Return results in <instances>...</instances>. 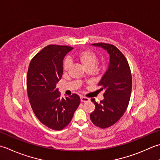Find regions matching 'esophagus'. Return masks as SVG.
<instances>
[{"label": "esophagus", "mask_w": 160, "mask_h": 160, "mask_svg": "<svg viewBox=\"0 0 160 160\" xmlns=\"http://www.w3.org/2000/svg\"><path fill=\"white\" fill-rule=\"evenodd\" d=\"M90 99L88 98H87V97H81V102H89Z\"/></svg>", "instance_id": "34e87169"}]
</instances>
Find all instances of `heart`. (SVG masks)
<instances>
[{"label": "heart", "instance_id": "1", "mask_svg": "<svg viewBox=\"0 0 160 160\" xmlns=\"http://www.w3.org/2000/svg\"><path fill=\"white\" fill-rule=\"evenodd\" d=\"M74 58L77 61L79 62L86 70L93 69L97 61V54L90 50H81L74 54ZM70 66V61L68 59L65 60L63 62V70L65 71L68 70Z\"/></svg>", "mask_w": 160, "mask_h": 160}]
</instances>
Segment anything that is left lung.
<instances>
[{
  "label": "left lung",
  "mask_w": 160,
  "mask_h": 160,
  "mask_svg": "<svg viewBox=\"0 0 160 160\" xmlns=\"http://www.w3.org/2000/svg\"><path fill=\"white\" fill-rule=\"evenodd\" d=\"M106 50L110 55L108 68L98 86L105 90L104 99L98 103L91 101L95 110L90 114V119L101 128L112 126L121 118L128 106L132 90L131 72L128 61L115 45L99 43L92 44Z\"/></svg>",
  "instance_id": "1"
}]
</instances>
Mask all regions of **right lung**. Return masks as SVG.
I'll use <instances>...</instances> for the list:
<instances>
[{
	"instance_id": "1",
	"label": "right lung",
	"mask_w": 160,
	"mask_h": 160,
	"mask_svg": "<svg viewBox=\"0 0 160 160\" xmlns=\"http://www.w3.org/2000/svg\"><path fill=\"white\" fill-rule=\"evenodd\" d=\"M72 49L48 45L32 58L28 71L27 91L32 108L39 121L55 130L69 124L81 101L76 94L62 98L57 88L63 74V58Z\"/></svg>"
}]
</instances>
